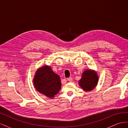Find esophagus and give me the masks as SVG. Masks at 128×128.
Masks as SVG:
<instances>
[{
    "mask_svg": "<svg viewBox=\"0 0 128 128\" xmlns=\"http://www.w3.org/2000/svg\"><path fill=\"white\" fill-rule=\"evenodd\" d=\"M67 80L68 81H69V82H72V77H69V78H67Z\"/></svg>",
    "mask_w": 128,
    "mask_h": 128,
    "instance_id": "1",
    "label": "esophagus"
}]
</instances>
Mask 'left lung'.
Returning a JSON list of instances; mask_svg holds the SVG:
<instances>
[{"instance_id":"left-lung-1","label":"left lung","mask_w":128,"mask_h":128,"mask_svg":"<svg viewBox=\"0 0 128 128\" xmlns=\"http://www.w3.org/2000/svg\"><path fill=\"white\" fill-rule=\"evenodd\" d=\"M98 80L97 75L91 70H88L83 72L82 78L79 82V84L84 91H90L96 87Z\"/></svg>"}]
</instances>
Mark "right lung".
<instances>
[{
	"label": "right lung",
	"mask_w": 128,
	"mask_h": 128,
	"mask_svg": "<svg viewBox=\"0 0 128 128\" xmlns=\"http://www.w3.org/2000/svg\"><path fill=\"white\" fill-rule=\"evenodd\" d=\"M34 83L38 91L49 98H53L59 92L61 86L59 76L48 66L42 67L36 72Z\"/></svg>",
	"instance_id": "right-lung-1"
}]
</instances>
